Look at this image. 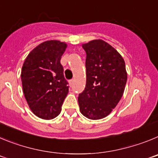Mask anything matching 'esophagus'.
Returning a JSON list of instances; mask_svg holds the SVG:
<instances>
[{
  "instance_id": "1",
  "label": "esophagus",
  "mask_w": 158,
  "mask_h": 158,
  "mask_svg": "<svg viewBox=\"0 0 158 158\" xmlns=\"http://www.w3.org/2000/svg\"><path fill=\"white\" fill-rule=\"evenodd\" d=\"M73 83H74V80H73V79H72V80L69 81V85H70V86L73 85Z\"/></svg>"
}]
</instances>
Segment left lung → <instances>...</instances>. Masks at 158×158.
I'll list each match as a JSON object with an SVG mask.
<instances>
[{
	"label": "left lung",
	"mask_w": 158,
	"mask_h": 158,
	"mask_svg": "<svg viewBox=\"0 0 158 158\" xmlns=\"http://www.w3.org/2000/svg\"><path fill=\"white\" fill-rule=\"evenodd\" d=\"M82 47L86 52V85L78 104L84 116L100 119L109 115L123 94L127 80L125 62L104 40H93Z\"/></svg>",
	"instance_id": "obj_1"
}]
</instances>
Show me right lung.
Here are the masks:
<instances>
[{
  "instance_id": "right-lung-1",
  "label": "right lung",
  "mask_w": 158,
  "mask_h": 158,
  "mask_svg": "<svg viewBox=\"0 0 158 158\" xmlns=\"http://www.w3.org/2000/svg\"><path fill=\"white\" fill-rule=\"evenodd\" d=\"M67 47L58 40L42 43L23 62L21 81L25 99L36 116L52 119L60 114L69 92L60 62Z\"/></svg>"
}]
</instances>
